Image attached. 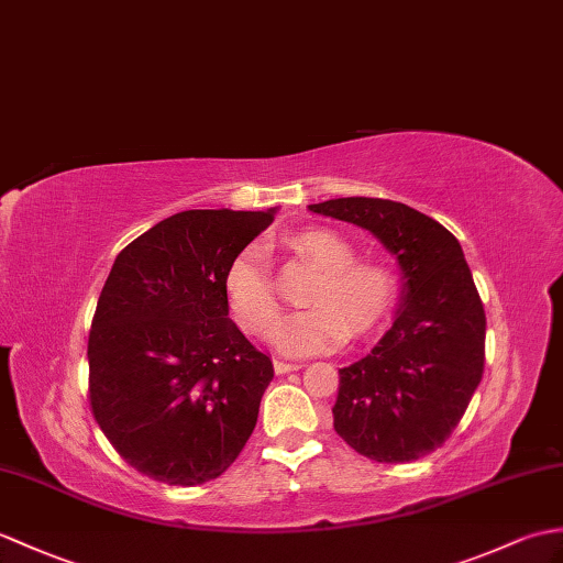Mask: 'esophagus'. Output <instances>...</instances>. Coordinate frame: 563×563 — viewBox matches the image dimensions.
Masks as SVG:
<instances>
[{"label":"esophagus","instance_id":"34e87169","mask_svg":"<svg viewBox=\"0 0 563 563\" xmlns=\"http://www.w3.org/2000/svg\"><path fill=\"white\" fill-rule=\"evenodd\" d=\"M273 369H276V374H287V372L302 369V364H299V362H285V360H273Z\"/></svg>","mask_w":563,"mask_h":563}]
</instances>
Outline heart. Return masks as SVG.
I'll list each match as a JSON object with an SVG mask.
<instances>
[{
  "label": "heart",
  "instance_id": "1",
  "mask_svg": "<svg viewBox=\"0 0 563 563\" xmlns=\"http://www.w3.org/2000/svg\"><path fill=\"white\" fill-rule=\"evenodd\" d=\"M283 246L319 268L305 292L307 309L287 313L273 325V343L287 355H317L362 338L382 325L400 295L398 271L384 258H357L345 234L309 228L283 238ZM225 290L244 331L264 335L276 321L280 299L266 254L246 246L232 258Z\"/></svg>",
  "mask_w": 563,
  "mask_h": 563
}]
</instances>
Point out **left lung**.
<instances>
[{
    "label": "left lung",
    "instance_id": "1",
    "mask_svg": "<svg viewBox=\"0 0 563 563\" xmlns=\"http://www.w3.org/2000/svg\"><path fill=\"white\" fill-rule=\"evenodd\" d=\"M309 211L376 234L402 268L396 321L367 357L343 367L333 427L376 463L443 446L485 372L487 317L459 240L415 208L347 196Z\"/></svg>",
    "mask_w": 563,
    "mask_h": 563
}]
</instances>
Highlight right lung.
<instances>
[{"label":"right lung","instance_id":"right-lung-1","mask_svg":"<svg viewBox=\"0 0 563 563\" xmlns=\"http://www.w3.org/2000/svg\"><path fill=\"white\" fill-rule=\"evenodd\" d=\"M273 211H181L117 254L88 333V400L141 475L220 477L256 427L273 378L228 317L225 273Z\"/></svg>","mask_w":563,"mask_h":563}]
</instances>
